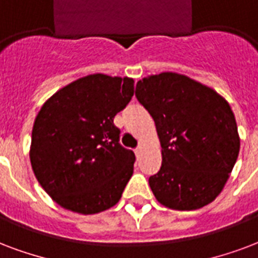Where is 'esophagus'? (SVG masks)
Returning <instances> with one entry per match:
<instances>
[{
    "label": "esophagus",
    "mask_w": 258,
    "mask_h": 258,
    "mask_svg": "<svg viewBox=\"0 0 258 258\" xmlns=\"http://www.w3.org/2000/svg\"><path fill=\"white\" fill-rule=\"evenodd\" d=\"M141 151H143V148H141V145H139V147H137L136 150H135V154H136L137 158H139V156H140Z\"/></svg>",
    "instance_id": "esophagus-1"
}]
</instances>
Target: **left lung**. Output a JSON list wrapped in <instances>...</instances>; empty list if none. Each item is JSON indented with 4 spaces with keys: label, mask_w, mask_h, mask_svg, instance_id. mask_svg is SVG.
I'll return each mask as SVG.
<instances>
[{
    "label": "left lung",
    "mask_w": 258,
    "mask_h": 258,
    "mask_svg": "<svg viewBox=\"0 0 258 258\" xmlns=\"http://www.w3.org/2000/svg\"><path fill=\"white\" fill-rule=\"evenodd\" d=\"M136 98L154 118L162 145V167L150 177L156 200L178 211L210 204L239 154L230 104L210 87L173 72L137 81Z\"/></svg>",
    "instance_id": "1"
}]
</instances>
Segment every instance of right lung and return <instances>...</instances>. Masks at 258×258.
Returning a JSON list of instances; mask_svg holds the SVG:
<instances>
[{
    "label": "right lung",
    "instance_id": "add662e5",
    "mask_svg": "<svg viewBox=\"0 0 258 258\" xmlns=\"http://www.w3.org/2000/svg\"><path fill=\"white\" fill-rule=\"evenodd\" d=\"M133 92V79L96 73L63 87L42 106L32 129L31 164L61 207L98 214L121 199L136 156L119 143L114 117Z\"/></svg>",
    "mask_w": 258,
    "mask_h": 258
}]
</instances>
